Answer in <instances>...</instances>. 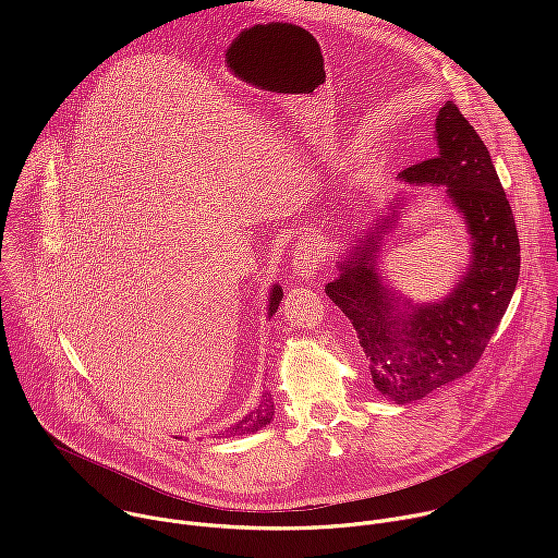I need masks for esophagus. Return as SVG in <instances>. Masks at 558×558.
I'll return each mask as SVG.
<instances>
[{"label": "esophagus", "instance_id": "1", "mask_svg": "<svg viewBox=\"0 0 558 558\" xmlns=\"http://www.w3.org/2000/svg\"><path fill=\"white\" fill-rule=\"evenodd\" d=\"M317 267H320V252H317V245L313 238L304 235L300 238L298 250L293 254V271L300 280H313L317 274Z\"/></svg>", "mask_w": 558, "mask_h": 558}]
</instances>
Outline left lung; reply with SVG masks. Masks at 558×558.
Wrapping results in <instances>:
<instances>
[{
    "label": "left lung",
    "instance_id": "1",
    "mask_svg": "<svg viewBox=\"0 0 558 558\" xmlns=\"http://www.w3.org/2000/svg\"><path fill=\"white\" fill-rule=\"evenodd\" d=\"M437 156L407 168L400 181L444 187V201L468 231L470 260L448 295L415 302L388 287L377 265L384 238L411 194H397L388 211L338 256L340 276L327 295L342 308L371 362L375 388L392 404H413L470 373L486 351L519 280V235L510 203L480 134L446 101L435 119Z\"/></svg>",
    "mask_w": 558,
    "mask_h": 558
}]
</instances>
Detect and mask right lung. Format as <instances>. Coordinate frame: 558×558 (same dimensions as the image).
I'll return each instance as SVG.
<instances>
[{
  "label": "right lung",
  "instance_id": "1",
  "mask_svg": "<svg viewBox=\"0 0 558 558\" xmlns=\"http://www.w3.org/2000/svg\"><path fill=\"white\" fill-rule=\"evenodd\" d=\"M280 300H282V287L280 284H271L269 289V302H267V317H271L276 313V308L280 306ZM274 413H276V407H274V397L271 392H263L258 407L247 413L241 422H235L231 428H227L225 435H252V433H258L263 430L265 426H269L274 422Z\"/></svg>",
  "mask_w": 558,
  "mask_h": 558
}]
</instances>
